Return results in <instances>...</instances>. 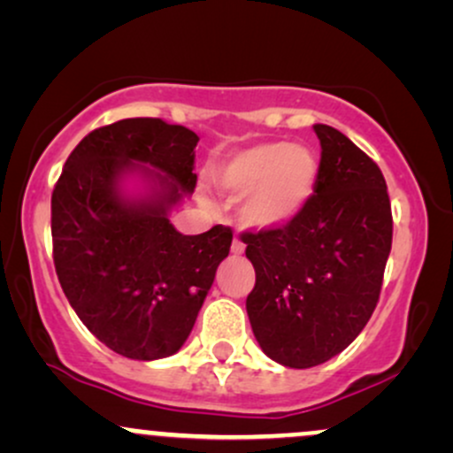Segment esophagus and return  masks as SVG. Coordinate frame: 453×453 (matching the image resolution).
Wrapping results in <instances>:
<instances>
[{"label":"esophagus","instance_id":"obj_1","mask_svg":"<svg viewBox=\"0 0 453 453\" xmlns=\"http://www.w3.org/2000/svg\"><path fill=\"white\" fill-rule=\"evenodd\" d=\"M242 253H244L242 241L238 236H234V241H232V256H242Z\"/></svg>","mask_w":453,"mask_h":453}]
</instances>
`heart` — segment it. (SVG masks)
I'll list each match as a JSON object with an SVG mask.
<instances>
[{
    "label": "heart",
    "instance_id": "heart-1",
    "mask_svg": "<svg viewBox=\"0 0 453 453\" xmlns=\"http://www.w3.org/2000/svg\"><path fill=\"white\" fill-rule=\"evenodd\" d=\"M319 164L304 144L257 142L234 150L212 173L221 194L242 197L241 217L253 230H279L306 209Z\"/></svg>",
    "mask_w": 453,
    "mask_h": 453
}]
</instances>
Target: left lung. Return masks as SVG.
Masks as SVG:
<instances>
[{
  "label": "left lung",
  "mask_w": 453,
  "mask_h": 453,
  "mask_svg": "<svg viewBox=\"0 0 453 453\" xmlns=\"http://www.w3.org/2000/svg\"><path fill=\"white\" fill-rule=\"evenodd\" d=\"M315 194L289 226L242 234L256 268L247 296L253 334L270 360L311 368L339 356L375 311L392 249V206L379 165L330 126Z\"/></svg>",
  "instance_id": "left-lung-1"
}]
</instances>
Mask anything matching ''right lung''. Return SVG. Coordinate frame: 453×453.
<instances>
[{
  "instance_id": "add662e5",
  "label": "right lung",
  "mask_w": 453,
  "mask_h": 453,
  "mask_svg": "<svg viewBox=\"0 0 453 453\" xmlns=\"http://www.w3.org/2000/svg\"><path fill=\"white\" fill-rule=\"evenodd\" d=\"M197 140L161 119H123L82 138L55 185L61 289L91 334L132 360L185 345L230 253V227L185 236L168 219L196 189Z\"/></svg>"
}]
</instances>
